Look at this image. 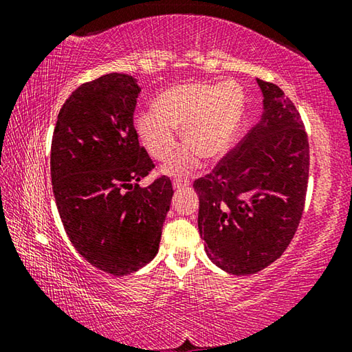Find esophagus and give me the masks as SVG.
<instances>
[{
  "label": "esophagus",
  "instance_id": "obj_1",
  "mask_svg": "<svg viewBox=\"0 0 352 352\" xmlns=\"http://www.w3.org/2000/svg\"><path fill=\"white\" fill-rule=\"evenodd\" d=\"M174 189H177V190H180V189H186V188H189V182H182V180H174Z\"/></svg>",
  "mask_w": 352,
  "mask_h": 352
}]
</instances>
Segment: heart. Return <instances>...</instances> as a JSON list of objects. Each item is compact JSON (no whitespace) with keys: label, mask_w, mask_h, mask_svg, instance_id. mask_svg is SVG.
I'll use <instances>...</instances> for the list:
<instances>
[{"label":"heart","mask_w":352,"mask_h":352,"mask_svg":"<svg viewBox=\"0 0 352 352\" xmlns=\"http://www.w3.org/2000/svg\"><path fill=\"white\" fill-rule=\"evenodd\" d=\"M157 113H142L136 130L152 158L168 160L177 147L175 130H183L182 148L164 166L169 175H186L197 157L211 163L228 151L245 105V94L236 82L184 83L157 99Z\"/></svg>","instance_id":"b5f03b06"}]
</instances>
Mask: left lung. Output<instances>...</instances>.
Instances as JSON below:
<instances>
[{
    "label": "left lung",
    "mask_w": 352,
    "mask_h": 352,
    "mask_svg": "<svg viewBox=\"0 0 352 352\" xmlns=\"http://www.w3.org/2000/svg\"><path fill=\"white\" fill-rule=\"evenodd\" d=\"M262 115L211 174L195 180L199 231L219 269L253 275L294 239L305 210L309 141L294 102L275 83L256 79Z\"/></svg>",
    "instance_id": "obj_1"
}]
</instances>
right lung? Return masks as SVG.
<instances>
[{
	"instance_id": "right-lung-1",
	"label": "right lung",
	"mask_w": 352,
	"mask_h": 352,
	"mask_svg": "<svg viewBox=\"0 0 352 352\" xmlns=\"http://www.w3.org/2000/svg\"><path fill=\"white\" fill-rule=\"evenodd\" d=\"M140 91L129 74L82 83L52 135L51 182L63 228L83 259L113 276L155 258L174 195L164 175L138 184L153 169L133 126Z\"/></svg>"
}]
</instances>
